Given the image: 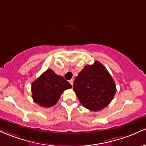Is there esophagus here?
Returning <instances> with one entry per match:
<instances>
[{
	"instance_id": "1",
	"label": "esophagus",
	"mask_w": 146,
	"mask_h": 146,
	"mask_svg": "<svg viewBox=\"0 0 146 146\" xmlns=\"http://www.w3.org/2000/svg\"><path fill=\"white\" fill-rule=\"evenodd\" d=\"M69 82H70V83L72 85V86H73V82H74L73 78H72L71 80H70V81H69Z\"/></svg>"
}]
</instances>
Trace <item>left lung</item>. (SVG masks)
Instances as JSON below:
<instances>
[{
    "mask_svg": "<svg viewBox=\"0 0 146 146\" xmlns=\"http://www.w3.org/2000/svg\"><path fill=\"white\" fill-rule=\"evenodd\" d=\"M73 87L81 105L95 112L107 107L117 91L111 75L97 60L84 67L75 78Z\"/></svg>",
    "mask_w": 146,
    "mask_h": 146,
    "instance_id": "left-lung-1",
    "label": "left lung"
}]
</instances>
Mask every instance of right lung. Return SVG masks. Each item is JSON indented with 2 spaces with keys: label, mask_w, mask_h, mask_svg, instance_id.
Returning a JSON list of instances; mask_svg holds the SVG:
<instances>
[{
  "label": "right lung",
  "mask_w": 146,
  "mask_h": 146,
  "mask_svg": "<svg viewBox=\"0 0 146 146\" xmlns=\"http://www.w3.org/2000/svg\"><path fill=\"white\" fill-rule=\"evenodd\" d=\"M71 88V84L63 76L48 69L32 83V99L42 107H52L56 104L63 92Z\"/></svg>",
  "instance_id": "add662e5"
}]
</instances>
